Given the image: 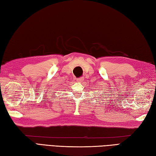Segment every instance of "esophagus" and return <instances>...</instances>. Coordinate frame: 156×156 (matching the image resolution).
<instances>
[{
	"mask_svg": "<svg viewBox=\"0 0 156 156\" xmlns=\"http://www.w3.org/2000/svg\"><path fill=\"white\" fill-rule=\"evenodd\" d=\"M83 77H80V78H79V79H77V81H78V82H82L83 81Z\"/></svg>",
	"mask_w": 156,
	"mask_h": 156,
	"instance_id": "1",
	"label": "esophagus"
}]
</instances>
